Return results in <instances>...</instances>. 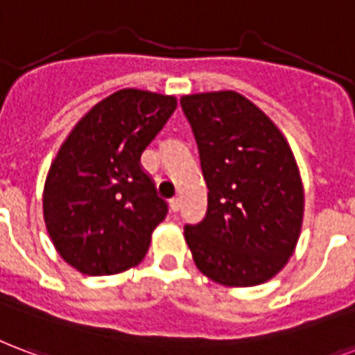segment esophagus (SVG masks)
<instances>
[{
  "label": "esophagus",
  "instance_id": "1",
  "mask_svg": "<svg viewBox=\"0 0 355 355\" xmlns=\"http://www.w3.org/2000/svg\"><path fill=\"white\" fill-rule=\"evenodd\" d=\"M169 207H171V211L173 212H178L180 211V199L178 198H173L169 201Z\"/></svg>",
  "mask_w": 355,
  "mask_h": 355
}]
</instances>
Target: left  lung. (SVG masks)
Instances as JSON below:
<instances>
[{
	"mask_svg": "<svg viewBox=\"0 0 355 355\" xmlns=\"http://www.w3.org/2000/svg\"><path fill=\"white\" fill-rule=\"evenodd\" d=\"M209 188L207 214L186 224L198 269L224 286H258L295 250L304 196L290 144L237 92L180 99Z\"/></svg>",
	"mask_w": 355,
	"mask_h": 355,
	"instance_id": "1",
	"label": "left lung"
}]
</instances>
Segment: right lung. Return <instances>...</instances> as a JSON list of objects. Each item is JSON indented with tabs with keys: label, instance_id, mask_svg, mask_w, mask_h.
I'll use <instances>...</instances> for the list:
<instances>
[{
	"label": "right lung",
	"instance_id": "obj_1",
	"mask_svg": "<svg viewBox=\"0 0 355 355\" xmlns=\"http://www.w3.org/2000/svg\"><path fill=\"white\" fill-rule=\"evenodd\" d=\"M177 109L154 92H114L86 112L58 150L44 182L43 214L58 254L90 277L141 261L167 214L141 154Z\"/></svg>",
	"mask_w": 355,
	"mask_h": 355
}]
</instances>
